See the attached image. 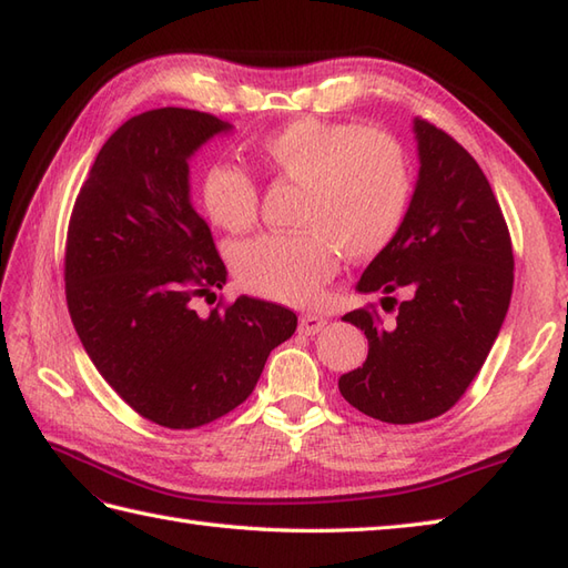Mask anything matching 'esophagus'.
<instances>
[{
	"label": "esophagus",
	"instance_id": "34e87169",
	"mask_svg": "<svg viewBox=\"0 0 568 568\" xmlns=\"http://www.w3.org/2000/svg\"><path fill=\"white\" fill-rule=\"evenodd\" d=\"M324 326H326L324 316H320V314H302V320H300V332L302 334L314 336V334H320Z\"/></svg>",
	"mask_w": 568,
	"mask_h": 568
}]
</instances>
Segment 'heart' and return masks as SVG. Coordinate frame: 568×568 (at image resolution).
<instances>
[{"label": "heart", "instance_id": "1", "mask_svg": "<svg viewBox=\"0 0 568 568\" xmlns=\"http://www.w3.org/2000/svg\"><path fill=\"white\" fill-rule=\"evenodd\" d=\"M271 181L302 186L297 234H263L234 252V273L248 293L307 305L334 278L338 252L367 261L394 242L412 203V176L399 142L355 123L297 118L256 144ZM203 205L217 227L246 232L261 193L246 169L215 162L203 174Z\"/></svg>", "mask_w": 568, "mask_h": 568}]
</instances>
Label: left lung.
I'll use <instances>...</instances> for the list:
<instances>
[{
    "label": "left lung",
    "instance_id": "8db88e82",
    "mask_svg": "<svg viewBox=\"0 0 568 568\" xmlns=\"http://www.w3.org/2000/svg\"><path fill=\"white\" fill-rule=\"evenodd\" d=\"M414 130L420 169L412 205L358 281L361 293L385 295L382 310L394 322L385 324L375 305L344 316L371 351L363 367L341 375L338 389L385 424H420L463 399L513 293L510 232L484 171L426 118Z\"/></svg>",
    "mask_w": 568,
    "mask_h": 568
}]
</instances>
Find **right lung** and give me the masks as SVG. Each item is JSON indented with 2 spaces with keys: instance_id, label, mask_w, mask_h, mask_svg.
<instances>
[{
  "instance_id": "add662e5",
  "label": "right lung",
  "mask_w": 568,
  "mask_h": 568,
  "mask_svg": "<svg viewBox=\"0 0 568 568\" xmlns=\"http://www.w3.org/2000/svg\"><path fill=\"white\" fill-rule=\"evenodd\" d=\"M222 130L174 105L130 118L97 154L64 244V295L91 363L133 412L174 430L246 402L297 328L293 310L246 295L195 312L227 268L191 205L189 156Z\"/></svg>"
}]
</instances>
